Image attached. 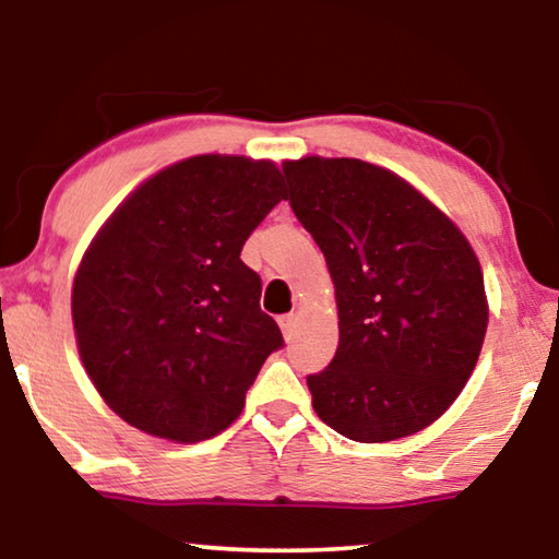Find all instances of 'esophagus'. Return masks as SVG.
Here are the masks:
<instances>
[{"mask_svg":"<svg viewBox=\"0 0 559 559\" xmlns=\"http://www.w3.org/2000/svg\"><path fill=\"white\" fill-rule=\"evenodd\" d=\"M295 325H297V318L295 316H282L280 318V328H282V335H285V341H293Z\"/></svg>","mask_w":559,"mask_h":559,"instance_id":"obj_1","label":"esophagus"}]
</instances>
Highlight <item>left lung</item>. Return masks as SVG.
I'll use <instances>...</instances> for the list:
<instances>
[{
	"mask_svg": "<svg viewBox=\"0 0 559 559\" xmlns=\"http://www.w3.org/2000/svg\"><path fill=\"white\" fill-rule=\"evenodd\" d=\"M282 173L338 302V348L308 377L312 407L356 442L425 430L461 394L484 346V272L468 239L384 167L305 157Z\"/></svg>",
	"mask_w": 559,
	"mask_h": 559,
	"instance_id": "obj_1",
	"label": "left lung"
}]
</instances>
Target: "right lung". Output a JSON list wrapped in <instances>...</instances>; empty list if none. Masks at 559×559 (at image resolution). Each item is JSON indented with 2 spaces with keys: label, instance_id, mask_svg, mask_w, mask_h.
Wrapping results in <instances>:
<instances>
[{
  "label": "right lung",
  "instance_id": "right-lung-1",
  "mask_svg": "<svg viewBox=\"0 0 559 559\" xmlns=\"http://www.w3.org/2000/svg\"><path fill=\"white\" fill-rule=\"evenodd\" d=\"M285 198L266 159L201 155L157 173L114 211L73 282L81 361L136 430L198 442L241 415L266 356L285 346L241 262Z\"/></svg>",
  "mask_w": 559,
  "mask_h": 559
}]
</instances>
